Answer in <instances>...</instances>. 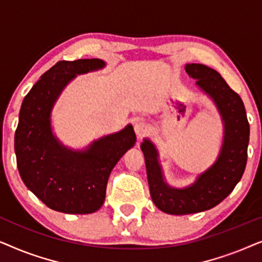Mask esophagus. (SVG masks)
Instances as JSON below:
<instances>
[{"instance_id": "obj_1", "label": "esophagus", "mask_w": 262, "mask_h": 262, "mask_svg": "<svg viewBox=\"0 0 262 262\" xmlns=\"http://www.w3.org/2000/svg\"><path fill=\"white\" fill-rule=\"evenodd\" d=\"M135 131L138 137H143V136L148 132V126H146L143 121H137V123L135 124Z\"/></svg>"}]
</instances>
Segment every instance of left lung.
I'll return each instance as SVG.
<instances>
[{"instance_id": "obj_1", "label": "left lung", "mask_w": 262, "mask_h": 262, "mask_svg": "<svg viewBox=\"0 0 262 262\" xmlns=\"http://www.w3.org/2000/svg\"><path fill=\"white\" fill-rule=\"evenodd\" d=\"M185 69L216 102L224 121V143L217 162L200 175L194 185L174 189L164 184L155 146L144 141L141 149L145 159L150 195L161 211L170 214L202 212L218 205L241 180L248 156L249 123L239 95L214 69L195 63L187 64Z\"/></svg>"}]
</instances>
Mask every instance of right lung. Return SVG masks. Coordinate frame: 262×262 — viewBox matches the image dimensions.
Returning a JSON list of instances; mask_svg holds the SVG:
<instances>
[{
    "label": "right lung",
    "instance_id": "obj_1",
    "mask_svg": "<svg viewBox=\"0 0 262 262\" xmlns=\"http://www.w3.org/2000/svg\"><path fill=\"white\" fill-rule=\"evenodd\" d=\"M103 66L98 58L59 60L41 75L21 105L14 139L17 169L27 188L59 212L82 214L99 210L111 170L136 142L131 125L82 152L63 148L53 137L50 112L59 93L76 74Z\"/></svg>",
    "mask_w": 262,
    "mask_h": 262
}]
</instances>
